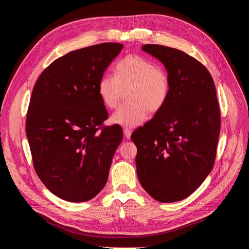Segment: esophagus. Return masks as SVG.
Segmentation results:
<instances>
[{
    "mask_svg": "<svg viewBox=\"0 0 249 249\" xmlns=\"http://www.w3.org/2000/svg\"><path fill=\"white\" fill-rule=\"evenodd\" d=\"M123 133H124V136L126 139H130L131 138V134H132V131L130 129H127V128H124L123 129Z\"/></svg>",
    "mask_w": 249,
    "mask_h": 249,
    "instance_id": "34e87169",
    "label": "esophagus"
}]
</instances>
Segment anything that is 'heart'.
I'll use <instances>...</instances> for the list:
<instances>
[{
    "mask_svg": "<svg viewBox=\"0 0 249 249\" xmlns=\"http://www.w3.org/2000/svg\"><path fill=\"white\" fill-rule=\"evenodd\" d=\"M127 102L111 115L110 121L124 127H137L151 112L160 110L170 89L169 78L164 70L152 60L140 55H128L115 67V76L103 75L97 86L102 103L115 108L125 90Z\"/></svg>",
    "mask_w": 249,
    "mask_h": 249,
    "instance_id": "heart-1",
    "label": "heart"
}]
</instances>
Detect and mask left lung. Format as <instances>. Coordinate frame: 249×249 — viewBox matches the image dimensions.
Masks as SVG:
<instances>
[{"label":"left lung","mask_w":249,"mask_h":249,"mask_svg":"<svg viewBox=\"0 0 249 249\" xmlns=\"http://www.w3.org/2000/svg\"><path fill=\"white\" fill-rule=\"evenodd\" d=\"M142 50L163 64L170 89L153 119L131 136L138 178L155 200L177 202L192 194L214 165L221 126L216 88L209 71L186 53L157 44Z\"/></svg>","instance_id":"1"}]
</instances>
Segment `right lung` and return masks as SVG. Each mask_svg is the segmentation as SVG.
<instances>
[{
	"instance_id": "add662e5",
	"label": "right lung",
	"mask_w": 249,
	"mask_h": 249,
	"mask_svg": "<svg viewBox=\"0 0 249 249\" xmlns=\"http://www.w3.org/2000/svg\"><path fill=\"white\" fill-rule=\"evenodd\" d=\"M123 45L78 49L50 64L35 84L26 116L34 169L46 188L69 202L96 196L123 139L120 126L98 127L108 114L97 86Z\"/></svg>"
}]
</instances>
